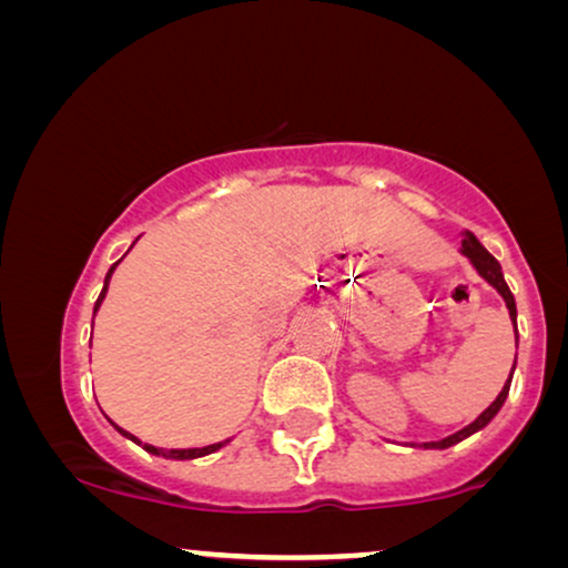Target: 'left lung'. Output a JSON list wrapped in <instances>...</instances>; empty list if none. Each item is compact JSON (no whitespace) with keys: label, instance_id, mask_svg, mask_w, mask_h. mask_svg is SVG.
<instances>
[{"label":"left lung","instance_id":"8db88e82","mask_svg":"<svg viewBox=\"0 0 568 568\" xmlns=\"http://www.w3.org/2000/svg\"><path fill=\"white\" fill-rule=\"evenodd\" d=\"M462 253H465L467 258H470L473 262V266L475 270L480 272V275H484L488 283L494 285V288H497L499 293H501V298H505V304H507V310H510V317L515 321V298H513V293H510V288H507V283H505V275H501V266H499V262L497 258L491 256V253L486 251L484 245L478 243V237H475V234H467L465 240H462ZM515 338H518V331H515ZM513 376V374H510ZM507 393H510V379H507V384L505 387H501V393L497 395V400L491 403V406H488L484 414L478 416V419L473 422V425H467L465 429H459V433H454V435H448V438H443V440H433V443H425V448H448V446H454V443H459V440H465L467 435H473V433H478L480 427H486L488 422L494 419V416H497V410L501 408V403H505V397H507Z\"/></svg>","mask_w":568,"mask_h":568}]
</instances>
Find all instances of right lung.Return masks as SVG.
Wrapping results in <instances>:
<instances>
[{"mask_svg": "<svg viewBox=\"0 0 568 568\" xmlns=\"http://www.w3.org/2000/svg\"><path fill=\"white\" fill-rule=\"evenodd\" d=\"M114 266H116V264H112V270L106 272V280H103V291H101V296H98V302H95V310H98V306H101L103 296H106V285H109V277H112ZM114 427H116V425H114ZM116 429H120L122 435H128L130 440L141 443L139 438H133V435L125 433V429H122V427H116ZM221 446H224V443H213V446H202V448H154V446H149V443H146V446H143V448H146V452H152V454H162V456H168V459H197V456L213 454V452H216V448H221Z\"/></svg>", "mask_w": 568, "mask_h": 568, "instance_id": "right-lung-1", "label": "right lung"}]
</instances>
